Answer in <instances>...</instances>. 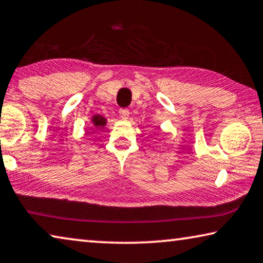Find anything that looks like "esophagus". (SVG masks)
<instances>
[{"mask_svg":"<svg viewBox=\"0 0 263 263\" xmlns=\"http://www.w3.org/2000/svg\"><path fill=\"white\" fill-rule=\"evenodd\" d=\"M119 115H120V117H122V118L126 119L127 117L130 116V111H128V109H126V107H123V109L119 110Z\"/></svg>","mask_w":263,"mask_h":263,"instance_id":"1","label":"esophagus"}]
</instances>
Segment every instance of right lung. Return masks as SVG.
<instances>
[{"label":"right lung","instance_id":"add662e5","mask_svg":"<svg viewBox=\"0 0 263 263\" xmlns=\"http://www.w3.org/2000/svg\"><path fill=\"white\" fill-rule=\"evenodd\" d=\"M92 122L96 126H104L106 124V119L103 118L102 116H95L92 118Z\"/></svg>","mask_w":263,"mask_h":263}]
</instances>
